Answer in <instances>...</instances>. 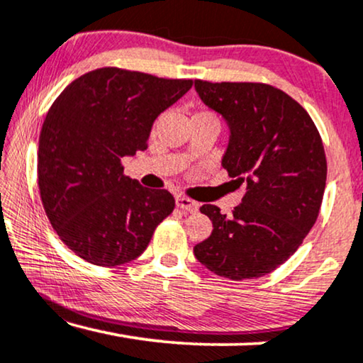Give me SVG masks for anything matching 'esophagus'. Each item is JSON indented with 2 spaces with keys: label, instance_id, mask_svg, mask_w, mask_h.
Returning <instances> with one entry per match:
<instances>
[{
  "label": "esophagus",
  "instance_id": "obj_1",
  "mask_svg": "<svg viewBox=\"0 0 363 363\" xmlns=\"http://www.w3.org/2000/svg\"><path fill=\"white\" fill-rule=\"evenodd\" d=\"M175 203H177V206L183 211H188V213L198 211V203L190 200V198H186V196H177Z\"/></svg>",
  "mask_w": 363,
  "mask_h": 363
}]
</instances>
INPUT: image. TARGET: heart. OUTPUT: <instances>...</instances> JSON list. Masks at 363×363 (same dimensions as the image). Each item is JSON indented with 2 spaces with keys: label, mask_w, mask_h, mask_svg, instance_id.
I'll return each mask as SVG.
<instances>
[{
  "label": "heart",
  "mask_w": 363,
  "mask_h": 363,
  "mask_svg": "<svg viewBox=\"0 0 363 363\" xmlns=\"http://www.w3.org/2000/svg\"><path fill=\"white\" fill-rule=\"evenodd\" d=\"M200 113H206V112H200Z\"/></svg>",
  "instance_id": "heart-1"
}]
</instances>
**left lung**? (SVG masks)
<instances>
[{
    "instance_id": "obj_1",
    "label": "left lung",
    "mask_w": 363,
    "mask_h": 363,
    "mask_svg": "<svg viewBox=\"0 0 363 363\" xmlns=\"http://www.w3.org/2000/svg\"><path fill=\"white\" fill-rule=\"evenodd\" d=\"M195 89L230 125L223 167L246 183V195L231 216L200 208L213 231L193 251L221 277L266 276L294 255L319 216L327 178L320 133L299 102L269 84L196 79Z\"/></svg>"
}]
</instances>
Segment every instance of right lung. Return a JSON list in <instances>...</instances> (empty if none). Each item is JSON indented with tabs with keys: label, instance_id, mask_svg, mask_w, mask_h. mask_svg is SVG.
Wrapping results in <instances>:
<instances>
[{
	"label": "right lung",
	"instance_id": "1",
	"mask_svg": "<svg viewBox=\"0 0 363 363\" xmlns=\"http://www.w3.org/2000/svg\"><path fill=\"white\" fill-rule=\"evenodd\" d=\"M191 86L101 67L52 102L39 135V193L54 231L84 261L112 267L135 259L173 211L172 193L123 175L122 158L147 150L155 118Z\"/></svg>",
	"mask_w": 363,
	"mask_h": 363
}]
</instances>
